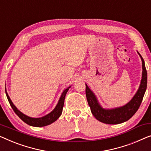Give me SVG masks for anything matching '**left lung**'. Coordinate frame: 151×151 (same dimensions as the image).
I'll return each instance as SVG.
<instances>
[{"instance_id": "8db88e82", "label": "left lung", "mask_w": 151, "mask_h": 151, "mask_svg": "<svg viewBox=\"0 0 151 151\" xmlns=\"http://www.w3.org/2000/svg\"><path fill=\"white\" fill-rule=\"evenodd\" d=\"M138 54L142 59L143 70L141 84L134 97L126 105L113 109H103L98 103L96 96L86 85V94L88 105L93 115L100 122L109 124H120L129 120L139 109L147 87V72L144 59L139 52Z\"/></svg>"}]
</instances>
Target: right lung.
I'll use <instances>...</instances> for the list:
<instances>
[{"instance_id":"right-lung-1","label":"right lung","mask_w":151,"mask_h":151,"mask_svg":"<svg viewBox=\"0 0 151 151\" xmlns=\"http://www.w3.org/2000/svg\"><path fill=\"white\" fill-rule=\"evenodd\" d=\"M70 88V87H69V88L65 89V90L63 91L62 94H61V96L60 97V99H59L58 103H57V105L56 107H55L53 111H52L50 114H48V115L44 116V117L39 118H30L29 117V116L23 114L22 112H20L16 107H15V105L13 104L11 99H10L9 96H8L6 90H5V92H6V95H7L8 101H9V103L10 104V105H11L13 110H14V111L17 114V115H18V117L20 118L23 122L27 123V124L30 125V126L41 127H44V126H46V125L50 124L51 123L54 122L55 121H56L57 119L59 118V116H61V113H62L63 104H64L65 96V95H66V93L68 91Z\"/></svg>"}]
</instances>
